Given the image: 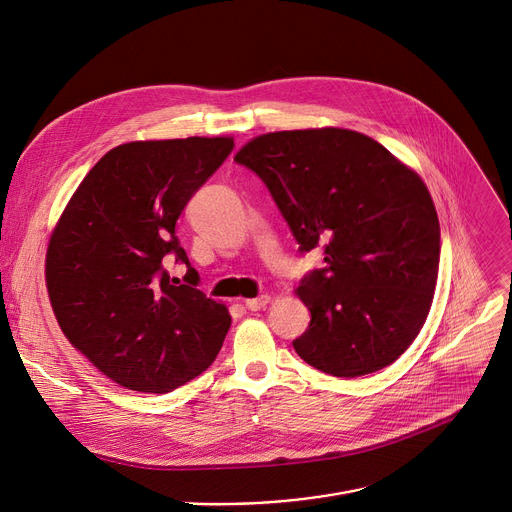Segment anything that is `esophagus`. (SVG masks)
Here are the masks:
<instances>
[{
	"instance_id": "obj_1",
	"label": "esophagus",
	"mask_w": 512,
	"mask_h": 512,
	"mask_svg": "<svg viewBox=\"0 0 512 512\" xmlns=\"http://www.w3.org/2000/svg\"><path fill=\"white\" fill-rule=\"evenodd\" d=\"M269 304V296L267 294H263V296H257V298H251V300H245V308H249V310H261V308H265Z\"/></svg>"
}]
</instances>
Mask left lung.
Segmentation results:
<instances>
[{
    "mask_svg": "<svg viewBox=\"0 0 512 512\" xmlns=\"http://www.w3.org/2000/svg\"><path fill=\"white\" fill-rule=\"evenodd\" d=\"M235 161L265 183L298 251H324L298 288L310 324L296 353L337 378L394 363L421 333L437 284L441 230L423 179L345 128L261 134Z\"/></svg>",
    "mask_w": 512,
    "mask_h": 512,
    "instance_id": "1",
    "label": "left lung"
}]
</instances>
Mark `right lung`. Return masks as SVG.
Listing matches in <instances>:
<instances>
[{
	"label": "right lung",
	"mask_w": 512,
	"mask_h": 512,
	"mask_svg": "<svg viewBox=\"0 0 512 512\" xmlns=\"http://www.w3.org/2000/svg\"><path fill=\"white\" fill-rule=\"evenodd\" d=\"M232 149L228 136L120 145L85 175L53 232L46 286L59 327L128 390L167 394L194 380L230 329L226 306L198 290L175 224ZM169 258L189 267L185 285L168 277Z\"/></svg>",
	"instance_id": "1"
}]
</instances>
